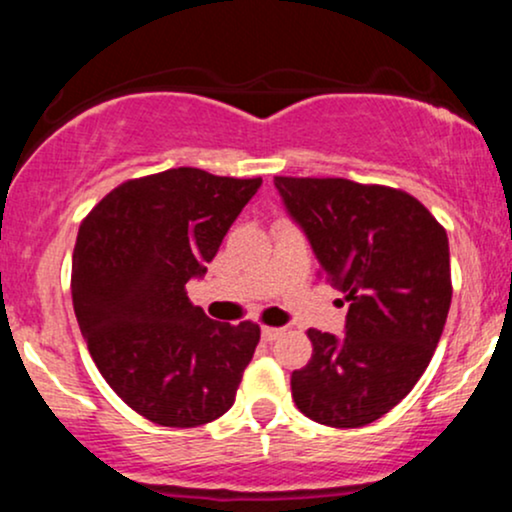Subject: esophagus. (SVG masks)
I'll use <instances>...</instances> for the list:
<instances>
[{"label": "esophagus", "instance_id": "34e87169", "mask_svg": "<svg viewBox=\"0 0 512 512\" xmlns=\"http://www.w3.org/2000/svg\"><path fill=\"white\" fill-rule=\"evenodd\" d=\"M284 330H279V327H262V339L264 342H274V339H279Z\"/></svg>", "mask_w": 512, "mask_h": 512}]
</instances>
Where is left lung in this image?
<instances>
[{"label": "left lung", "mask_w": 512, "mask_h": 512, "mask_svg": "<svg viewBox=\"0 0 512 512\" xmlns=\"http://www.w3.org/2000/svg\"><path fill=\"white\" fill-rule=\"evenodd\" d=\"M303 226L320 276L349 301L346 337L313 330L291 395L308 419L358 428L380 419L424 375L450 310L448 233L409 192L346 178L274 175Z\"/></svg>", "instance_id": "obj_1"}]
</instances>
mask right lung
Segmentation results:
<instances>
[{"mask_svg": "<svg viewBox=\"0 0 512 512\" xmlns=\"http://www.w3.org/2000/svg\"><path fill=\"white\" fill-rule=\"evenodd\" d=\"M262 178L170 168L125 180L81 221L72 301L91 358L117 397L168 428L231 409L260 342L257 322H214L187 298Z\"/></svg>", "mask_w": 512, "mask_h": 512, "instance_id": "1", "label": "right lung"}]
</instances>
